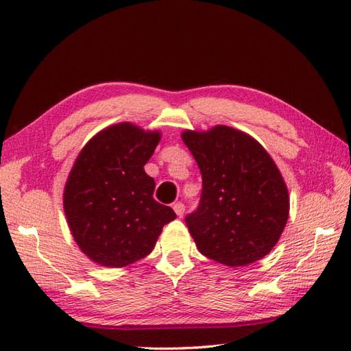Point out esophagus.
I'll return each instance as SVG.
<instances>
[{"label":"esophagus","mask_w":351,"mask_h":351,"mask_svg":"<svg viewBox=\"0 0 351 351\" xmlns=\"http://www.w3.org/2000/svg\"><path fill=\"white\" fill-rule=\"evenodd\" d=\"M173 210L178 215H180V217H182L185 213V205L182 202H176V204H173Z\"/></svg>","instance_id":"obj_1"}]
</instances>
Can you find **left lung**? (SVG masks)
<instances>
[{"label":"left lung","mask_w":351,"mask_h":351,"mask_svg":"<svg viewBox=\"0 0 351 351\" xmlns=\"http://www.w3.org/2000/svg\"><path fill=\"white\" fill-rule=\"evenodd\" d=\"M184 143L202 173L196 211L185 217L199 252L228 267L264 258L287 225V185L271 156L255 138L219 125L185 131Z\"/></svg>","instance_id":"obj_1"}]
</instances>
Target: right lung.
Masks as SVG:
<instances>
[{
    "mask_svg": "<svg viewBox=\"0 0 351 351\" xmlns=\"http://www.w3.org/2000/svg\"><path fill=\"white\" fill-rule=\"evenodd\" d=\"M160 132L117 123L88 141L69 173L63 205L73 240L106 267H126L152 252L162 226L176 219L154 199L145 164Z\"/></svg>",
    "mask_w": 351,
    "mask_h": 351,
    "instance_id": "1",
    "label": "right lung"
}]
</instances>
